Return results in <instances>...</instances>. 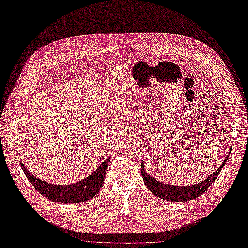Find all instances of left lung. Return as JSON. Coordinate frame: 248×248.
I'll return each mask as SVG.
<instances>
[{
    "instance_id": "1",
    "label": "left lung",
    "mask_w": 248,
    "mask_h": 248,
    "mask_svg": "<svg viewBox=\"0 0 248 248\" xmlns=\"http://www.w3.org/2000/svg\"><path fill=\"white\" fill-rule=\"evenodd\" d=\"M227 159H228V156L226 157L222 165L207 179H204L201 181L200 184H197L191 186H176L173 185L162 184V182L158 181L157 179L153 178L152 176H150L145 171L143 163L141 164V173L143 175L146 186L149 188L151 192L154 193V195L157 196L158 198L169 201V202H187L200 197L211 186V185L218 177Z\"/></svg>"
}]
</instances>
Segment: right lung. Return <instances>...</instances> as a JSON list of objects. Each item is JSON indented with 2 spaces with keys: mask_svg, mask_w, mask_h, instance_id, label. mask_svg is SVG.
Instances as JSON below:
<instances>
[{
  "mask_svg": "<svg viewBox=\"0 0 248 248\" xmlns=\"http://www.w3.org/2000/svg\"><path fill=\"white\" fill-rule=\"evenodd\" d=\"M109 161L110 158H107L91 175L86 177L82 181L69 186H56L48 184V182H46L32 175L22 163H21V167H22L31 185L42 196L57 202L78 203L94 198L100 191L104 182L106 168Z\"/></svg>",
  "mask_w": 248,
  "mask_h": 248,
  "instance_id": "add662e5",
  "label": "right lung"
}]
</instances>
